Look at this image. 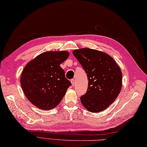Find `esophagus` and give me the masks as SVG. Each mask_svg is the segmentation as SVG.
<instances>
[{
	"label": "esophagus",
	"mask_w": 147,
	"mask_h": 147,
	"mask_svg": "<svg viewBox=\"0 0 147 147\" xmlns=\"http://www.w3.org/2000/svg\"><path fill=\"white\" fill-rule=\"evenodd\" d=\"M71 84H72V85L74 86V84H75V82H74V79L71 80Z\"/></svg>",
	"instance_id": "esophagus-1"
}]
</instances>
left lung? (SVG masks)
Instances as JSON below:
<instances>
[{
  "label": "left lung",
  "mask_w": 147,
  "mask_h": 147,
  "mask_svg": "<svg viewBox=\"0 0 147 147\" xmlns=\"http://www.w3.org/2000/svg\"><path fill=\"white\" fill-rule=\"evenodd\" d=\"M73 54L88 76L87 92L80 98L82 105L92 112L104 111L121 92L123 80L119 66L111 56L97 50L76 49Z\"/></svg>",
  "instance_id": "8db88e82"
}]
</instances>
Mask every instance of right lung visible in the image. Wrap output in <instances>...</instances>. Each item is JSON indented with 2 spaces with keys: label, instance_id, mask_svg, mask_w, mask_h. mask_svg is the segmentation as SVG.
<instances>
[{
  "label": "right lung",
  "instance_id": "add662e5",
  "mask_svg": "<svg viewBox=\"0 0 147 147\" xmlns=\"http://www.w3.org/2000/svg\"><path fill=\"white\" fill-rule=\"evenodd\" d=\"M69 56L67 51H49L28 63L21 76V85L28 100L43 110L55 108L63 98L71 82L60 64Z\"/></svg>",
  "mask_w": 147,
  "mask_h": 147
}]
</instances>
